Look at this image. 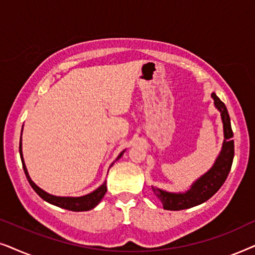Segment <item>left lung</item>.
Segmentation results:
<instances>
[{"label":"left lung","mask_w":255,"mask_h":255,"mask_svg":"<svg viewBox=\"0 0 255 255\" xmlns=\"http://www.w3.org/2000/svg\"><path fill=\"white\" fill-rule=\"evenodd\" d=\"M212 98L215 100L216 107L218 108L220 114H222L224 136H225L219 157L217 158L215 165L204 176H202L191 186V189L185 193H171L152 186L155 195L162 202L163 209L171 210V211H179V210H185L202 204V203L211 198L222 188V185L230 174L234 157V141L232 140L233 131L232 128H231L230 115L225 104L216 96V93H212Z\"/></svg>","instance_id":"1"}]
</instances>
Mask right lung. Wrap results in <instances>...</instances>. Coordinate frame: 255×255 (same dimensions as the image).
Here are the masks:
<instances>
[{
  "label": "right lung",
  "mask_w": 255,
  "mask_h": 255,
  "mask_svg": "<svg viewBox=\"0 0 255 255\" xmlns=\"http://www.w3.org/2000/svg\"><path fill=\"white\" fill-rule=\"evenodd\" d=\"M19 155H21V159H22V164H23V169H24L25 176L28 178V181L31 185V188L35 190L37 195H38L40 198H43L44 201H46L50 204H53L56 206H59V208L65 209V210H70V211H88V210H92L93 208L99 204L101 199L104 198L105 193L107 191L106 188V182L104 183L100 188H98L96 191H93L92 193H88L86 196L83 197H57V196H52L46 193L45 191H43L42 189H39L35 183H33L31 179H30L28 171H26L24 161H23V156H22V143L19 142ZM122 155V152L119 155L118 158H120Z\"/></svg>",
  "instance_id": "right-lung-1"
}]
</instances>
